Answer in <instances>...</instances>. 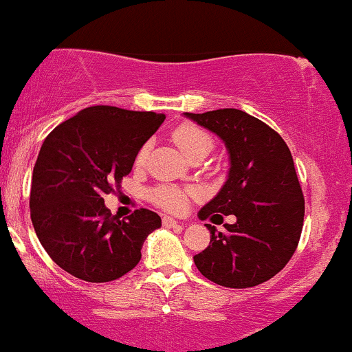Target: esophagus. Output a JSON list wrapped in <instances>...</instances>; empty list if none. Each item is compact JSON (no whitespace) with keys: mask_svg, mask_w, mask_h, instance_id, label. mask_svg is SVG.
<instances>
[{"mask_svg":"<svg viewBox=\"0 0 352 352\" xmlns=\"http://www.w3.org/2000/svg\"><path fill=\"white\" fill-rule=\"evenodd\" d=\"M163 226L164 227H169V229H171V227H181V224L176 221V219H173V217H169V216H164L163 217Z\"/></svg>","mask_w":352,"mask_h":352,"instance_id":"1","label":"esophagus"}]
</instances>
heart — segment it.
<instances>
[{
    "label": "heart",
    "instance_id": "b5f03b06",
    "mask_svg": "<svg viewBox=\"0 0 352 352\" xmlns=\"http://www.w3.org/2000/svg\"><path fill=\"white\" fill-rule=\"evenodd\" d=\"M173 140L179 146V150L184 153L186 158H189L192 153L199 150H210L212 148L210 136L194 125H183L176 128L175 133H173ZM146 156L148 144H143L136 153V164H143L146 161ZM150 197L156 206L169 210V212H181L186 208L188 192L179 188H175V186H160V188L153 189Z\"/></svg>",
    "mask_w": 352,
    "mask_h": 352
}]
</instances>
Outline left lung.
I'll list each match as a JSON object with an SVG mask.
<instances>
[{
  "label": "left lung",
  "mask_w": 352,
  "mask_h": 352,
  "mask_svg": "<svg viewBox=\"0 0 352 352\" xmlns=\"http://www.w3.org/2000/svg\"><path fill=\"white\" fill-rule=\"evenodd\" d=\"M216 133L229 153L224 186L197 212L201 221L235 216L217 232L206 224L210 243L194 263L210 282L227 288H249L278 274L298 245L305 199L292 153L270 126L237 109L184 113Z\"/></svg>",
  "instance_id": "1"
}]
</instances>
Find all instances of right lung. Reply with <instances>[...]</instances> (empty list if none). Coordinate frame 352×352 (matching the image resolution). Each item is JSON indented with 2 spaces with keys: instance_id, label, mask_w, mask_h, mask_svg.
Instances as JSON below:
<instances>
[{
  "instance_id": "right-lung-1",
  "label": "right lung",
  "mask_w": 352,
  "mask_h": 352,
  "mask_svg": "<svg viewBox=\"0 0 352 352\" xmlns=\"http://www.w3.org/2000/svg\"><path fill=\"white\" fill-rule=\"evenodd\" d=\"M163 113L95 105L56 126L32 171L31 221L41 245L67 274L92 283L117 280L142 258L143 242L161 217L136 209L120 221L103 194L130 175L136 153Z\"/></svg>"
}]
</instances>
